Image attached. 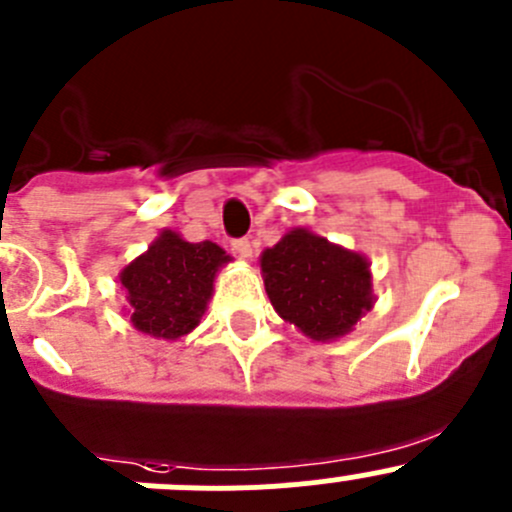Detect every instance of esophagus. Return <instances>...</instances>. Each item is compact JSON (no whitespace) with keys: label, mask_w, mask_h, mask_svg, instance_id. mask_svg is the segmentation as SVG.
I'll use <instances>...</instances> for the list:
<instances>
[{"label":"esophagus","mask_w":512,"mask_h":512,"mask_svg":"<svg viewBox=\"0 0 512 512\" xmlns=\"http://www.w3.org/2000/svg\"><path fill=\"white\" fill-rule=\"evenodd\" d=\"M232 250H235L237 257H242V260H250V257H252V242L247 240V237H240V240L232 242Z\"/></svg>","instance_id":"esophagus-1"}]
</instances>
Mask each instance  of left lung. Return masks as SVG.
Wrapping results in <instances>:
<instances>
[{
  "mask_svg": "<svg viewBox=\"0 0 512 512\" xmlns=\"http://www.w3.org/2000/svg\"><path fill=\"white\" fill-rule=\"evenodd\" d=\"M265 290L285 322L317 342L347 335L372 307L370 265L305 227L290 230L260 257Z\"/></svg>",
  "mask_w": 512,
  "mask_h": 512,
  "instance_id": "left-lung-1",
  "label": "left lung"
}]
</instances>
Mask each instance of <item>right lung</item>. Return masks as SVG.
I'll return each instance as SVG.
<instances>
[{
	"label": "right lung",
	"mask_w": 512,
	"mask_h": 512,
	"mask_svg": "<svg viewBox=\"0 0 512 512\" xmlns=\"http://www.w3.org/2000/svg\"><path fill=\"white\" fill-rule=\"evenodd\" d=\"M227 262L230 255L215 242H187L162 230L145 255L119 272L132 325L162 340L192 332L205 315L217 270Z\"/></svg>",
	"instance_id": "right-lung-1"
}]
</instances>
